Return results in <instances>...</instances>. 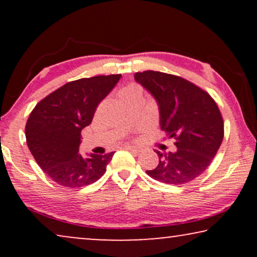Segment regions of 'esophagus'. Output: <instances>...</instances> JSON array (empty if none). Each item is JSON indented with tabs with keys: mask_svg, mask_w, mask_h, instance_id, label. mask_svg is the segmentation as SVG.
Wrapping results in <instances>:
<instances>
[{
	"mask_svg": "<svg viewBox=\"0 0 257 257\" xmlns=\"http://www.w3.org/2000/svg\"><path fill=\"white\" fill-rule=\"evenodd\" d=\"M124 149H125V150H128V151H132V152H136V153H139V152H140L139 147L132 146V145H125Z\"/></svg>",
	"mask_w": 257,
	"mask_h": 257,
	"instance_id": "34e87169",
	"label": "esophagus"
}]
</instances>
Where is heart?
Instances as JSON below:
<instances>
[{
	"mask_svg": "<svg viewBox=\"0 0 257 257\" xmlns=\"http://www.w3.org/2000/svg\"><path fill=\"white\" fill-rule=\"evenodd\" d=\"M136 93H139L138 87H137L135 84H128V85L121 87L120 91H119V97L124 100L127 97L132 96V94H136Z\"/></svg>",
	"mask_w": 257,
	"mask_h": 257,
	"instance_id": "obj_1",
	"label": "heart"
}]
</instances>
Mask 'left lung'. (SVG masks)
<instances>
[{
    "mask_svg": "<svg viewBox=\"0 0 257 257\" xmlns=\"http://www.w3.org/2000/svg\"><path fill=\"white\" fill-rule=\"evenodd\" d=\"M157 100L160 127L174 138L175 152H160L159 164L146 173L164 184L182 185L194 180L212 163L223 139V119L206 91L179 76L159 71L135 75Z\"/></svg>",
    "mask_w": 257,
    "mask_h": 257,
    "instance_id": "left-lung-1",
    "label": "left lung"
}]
</instances>
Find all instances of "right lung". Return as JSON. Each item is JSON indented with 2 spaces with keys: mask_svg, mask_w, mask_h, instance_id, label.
Wrapping results in <instances>:
<instances>
[{
  "mask_svg": "<svg viewBox=\"0 0 257 257\" xmlns=\"http://www.w3.org/2000/svg\"><path fill=\"white\" fill-rule=\"evenodd\" d=\"M121 75L94 76L66 83L38 103L28 118L26 138L40 167L58 185L78 188L96 182L114 152L83 157L80 132L89 126L98 104Z\"/></svg>",
  "mask_w": 257,
  "mask_h": 257,
  "instance_id": "1",
  "label": "right lung"
}]
</instances>
